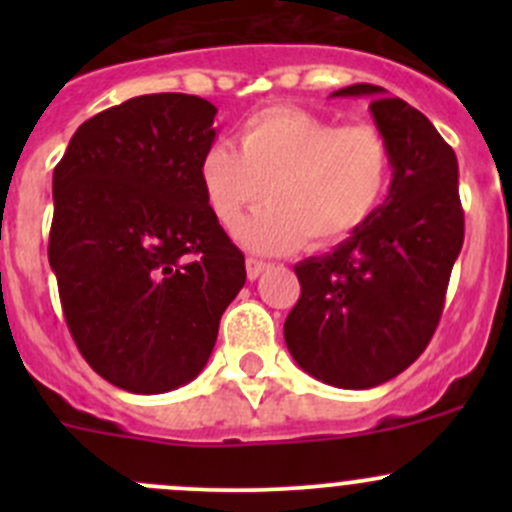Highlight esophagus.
<instances>
[{"label": "esophagus", "instance_id": "34e87169", "mask_svg": "<svg viewBox=\"0 0 512 512\" xmlns=\"http://www.w3.org/2000/svg\"><path fill=\"white\" fill-rule=\"evenodd\" d=\"M245 267H247V277H250V280H257V277H260L262 272H265L270 265H267V262H262V260H255V257H247Z\"/></svg>", "mask_w": 512, "mask_h": 512}]
</instances>
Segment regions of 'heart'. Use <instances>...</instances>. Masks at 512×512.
Listing matches in <instances>:
<instances>
[{
	"label": "heart",
	"mask_w": 512,
	"mask_h": 512,
	"mask_svg": "<svg viewBox=\"0 0 512 512\" xmlns=\"http://www.w3.org/2000/svg\"><path fill=\"white\" fill-rule=\"evenodd\" d=\"M237 143L240 153L225 143L205 148L198 180L225 230H235L267 193L270 205L237 230L255 252L339 245L374 218L389 193L391 146L371 123L342 126L297 106H270L242 121Z\"/></svg>",
	"instance_id": "obj_1"
}]
</instances>
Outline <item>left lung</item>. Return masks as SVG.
<instances>
[{"label":"left lung","mask_w":512,"mask_h":512,"mask_svg":"<svg viewBox=\"0 0 512 512\" xmlns=\"http://www.w3.org/2000/svg\"><path fill=\"white\" fill-rule=\"evenodd\" d=\"M332 96H371V116L391 146V188L374 218L322 257L294 265L299 294L287 314L289 354L337 389H371L423 354L463 247L458 160L433 123L381 86Z\"/></svg>","instance_id":"1"}]
</instances>
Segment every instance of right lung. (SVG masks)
<instances>
[{
    "instance_id": "add662e5",
    "label": "right lung",
    "mask_w": 512,
    "mask_h": 512,
    "mask_svg": "<svg viewBox=\"0 0 512 512\" xmlns=\"http://www.w3.org/2000/svg\"><path fill=\"white\" fill-rule=\"evenodd\" d=\"M215 113L200 96L128 98L81 123L54 168L49 265L66 327L131 394L193 381L245 285V255L198 180Z\"/></svg>"
}]
</instances>
